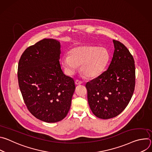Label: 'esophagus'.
<instances>
[{
    "mask_svg": "<svg viewBox=\"0 0 152 152\" xmlns=\"http://www.w3.org/2000/svg\"><path fill=\"white\" fill-rule=\"evenodd\" d=\"M82 83H83V82H82V81H80V80H75V84L77 85H80V84H82Z\"/></svg>",
    "mask_w": 152,
    "mask_h": 152,
    "instance_id": "obj_1",
    "label": "esophagus"
}]
</instances>
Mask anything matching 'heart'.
<instances>
[{
    "label": "heart",
    "instance_id": "1",
    "mask_svg": "<svg viewBox=\"0 0 152 152\" xmlns=\"http://www.w3.org/2000/svg\"><path fill=\"white\" fill-rule=\"evenodd\" d=\"M65 54L61 59V65L65 72L73 75L80 66V70L87 77L93 78L100 75L110 60V53L106 48L90 45L79 46Z\"/></svg>",
    "mask_w": 152,
    "mask_h": 152
}]
</instances>
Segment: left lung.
I'll use <instances>...</instances> for the list:
<instances>
[{
	"instance_id": "obj_1",
	"label": "left lung",
	"mask_w": 152,
	"mask_h": 152,
	"mask_svg": "<svg viewBox=\"0 0 152 152\" xmlns=\"http://www.w3.org/2000/svg\"><path fill=\"white\" fill-rule=\"evenodd\" d=\"M113 43L115 49L107 70L86 84L90 109L102 119L119 115L131 100L135 88L134 58L121 42L114 39Z\"/></svg>"
}]
</instances>
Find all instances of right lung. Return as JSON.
Listing matches in <instances>:
<instances>
[{"mask_svg":"<svg viewBox=\"0 0 152 152\" xmlns=\"http://www.w3.org/2000/svg\"><path fill=\"white\" fill-rule=\"evenodd\" d=\"M60 42L43 39L28 48L18 66L20 91L29 112L37 118L55 123L67 115L75 90L73 78L59 63Z\"/></svg>","mask_w":152,"mask_h":152,"instance_id":"obj_1","label":"right lung"}]
</instances>
